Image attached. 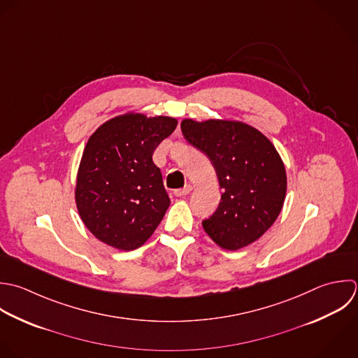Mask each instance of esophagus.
Wrapping results in <instances>:
<instances>
[{
  "label": "esophagus",
  "mask_w": 358,
  "mask_h": 358,
  "mask_svg": "<svg viewBox=\"0 0 358 358\" xmlns=\"http://www.w3.org/2000/svg\"><path fill=\"white\" fill-rule=\"evenodd\" d=\"M191 191H192V185H185V187L181 188V189H176V191H174V195L178 196V198H184V196H187Z\"/></svg>",
  "instance_id": "34e87169"
}]
</instances>
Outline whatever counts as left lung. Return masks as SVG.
Listing matches in <instances>:
<instances>
[{
	"mask_svg": "<svg viewBox=\"0 0 358 358\" xmlns=\"http://www.w3.org/2000/svg\"><path fill=\"white\" fill-rule=\"evenodd\" d=\"M184 138L213 164L223 189L216 212L202 222L223 250L236 251L262 237L286 198V169L273 143L241 121L182 120Z\"/></svg>",
	"mask_w": 358,
	"mask_h": 358,
	"instance_id": "obj_1",
	"label": "left lung"
}]
</instances>
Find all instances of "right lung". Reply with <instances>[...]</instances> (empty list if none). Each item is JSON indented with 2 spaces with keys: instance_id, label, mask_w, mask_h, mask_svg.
<instances>
[{
  "instance_id": "add662e5",
  "label": "right lung",
  "mask_w": 358,
  "mask_h": 358,
  "mask_svg": "<svg viewBox=\"0 0 358 358\" xmlns=\"http://www.w3.org/2000/svg\"><path fill=\"white\" fill-rule=\"evenodd\" d=\"M176 127L171 117L127 113L106 121L89 138L75 201L82 222L101 243L136 250L162 222L170 198L152 156Z\"/></svg>"
}]
</instances>
